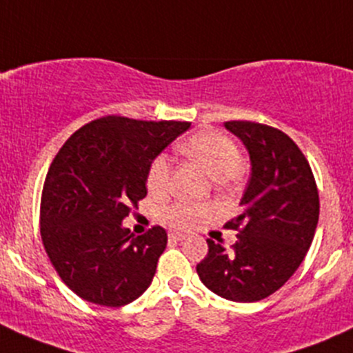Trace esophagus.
<instances>
[{
	"mask_svg": "<svg viewBox=\"0 0 353 353\" xmlns=\"http://www.w3.org/2000/svg\"><path fill=\"white\" fill-rule=\"evenodd\" d=\"M169 239H170V241H184V239H186V234L170 232V234H169Z\"/></svg>",
	"mask_w": 353,
	"mask_h": 353,
	"instance_id": "esophagus-1",
	"label": "esophagus"
}]
</instances>
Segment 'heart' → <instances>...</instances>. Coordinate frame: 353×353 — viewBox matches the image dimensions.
<instances>
[{"label": "heart", "instance_id": "b5f03b06", "mask_svg": "<svg viewBox=\"0 0 353 353\" xmlns=\"http://www.w3.org/2000/svg\"><path fill=\"white\" fill-rule=\"evenodd\" d=\"M177 150L190 160L196 162L219 183L236 179L244 169L241 150L230 138L216 131H201L181 141ZM170 165L163 155L155 157L148 167L147 188L152 194L165 193L169 186ZM212 213L206 203L176 201L162 210V220L177 229H191L201 219Z\"/></svg>", "mask_w": 353, "mask_h": 353}]
</instances>
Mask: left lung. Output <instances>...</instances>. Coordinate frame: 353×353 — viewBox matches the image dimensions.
<instances>
[{"mask_svg":"<svg viewBox=\"0 0 353 353\" xmlns=\"http://www.w3.org/2000/svg\"><path fill=\"white\" fill-rule=\"evenodd\" d=\"M245 145L251 179L243 212L225 223L237 230L230 249L208 243L199 280L234 302H256L279 290L304 261L319 219V194L307 159L288 134L251 121H227Z\"/></svg>","mask_w":353,"mask_h":353,"instance_id":"left-lung-1","label":"left lung"}]
</instances>
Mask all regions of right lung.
I'll return each instance as SVG.
<instances>
[{
    "label": "right lung",
    "mask_w": 353,
    "mask_h": 353,
    "mask_svg": "<svg viewBox=\"0 0 353 353\" xmlns=\"http://www.w3.org/2000/svg\"><path fill=\"white\" fill-rule=\"evenodd\" d=\"M188 121L105 116L74 131L59 148L41 198V237L52 266L78 297L121 307L154 280L167 245L160 225L133 236L123 219L147 196L152 160Z\"/></svg>",
    "instance_id": "1"
}]
</instances>
